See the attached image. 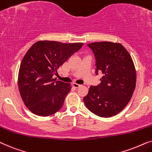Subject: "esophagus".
I'll return each mask as SVG.
<instances>
[{
	"label": "esophagus",
	"mask_w": 152,
	"mask_h": 152,
	"mask_svg": "<svg viewBox=\"0 0 152 152\" xmlns=\"http://www.w3.org/2000/svg\"><path fill=\"white\" fill-rule=\"evenodd\" d=\"M72 86L75 88H79V87H80V85L77 84V83H74L72 84Z\"/></svg>",
	"instance_id": "esophagus-1"
}]
</instances>
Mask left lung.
I'll use <instances>...</instances> for the list:
<instances>
[{
  "label": "left lung",
  "instance_id": "obj_1",
  "mask_svg": "<svg viewBox=\"0 0 152 152\" xmlns=\"http://www.w3.org/2000/svg\"><path fill=\"white\" fill-rule=\"evenodd\" d=\"M95 58L101 83L90 86L83 98L91 112L102 117L118 114L131 100L136 83V72L130 54L122 44L109 42L88 44Z\"/></svg>",
  "mask_w": 152,
  "mask_h": 152
}]
</instances>
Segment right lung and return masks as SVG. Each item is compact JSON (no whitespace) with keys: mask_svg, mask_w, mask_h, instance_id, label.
Segmentation results:
<instances>
[{"mask_svg":"<svg viewBox=\"0 0 152 152\" xmlns=\"http://www.w3.org/2000/svg\"><path fill=\"white\" fill-rule=\"evenodd\" d=\"M83 44L39 41L22 60L18 78L20 94L34 114L48 116L60 110L72 86L53 76Z\"/></svg>","mask_w":152,"mask_h":152,"instance_id":"right-lung-1","label":"right lung"}]
</instances>
